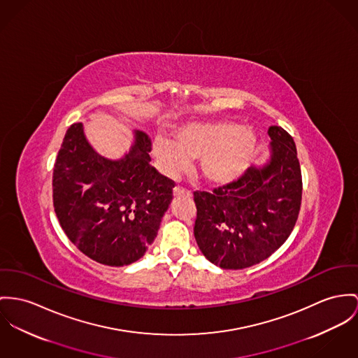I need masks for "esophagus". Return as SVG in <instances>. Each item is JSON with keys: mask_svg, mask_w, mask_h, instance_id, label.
<instances>
[{"mask_svg": "<svg viewBox=\"0 0 358 358\" xmlns=\"http://www.w3.org/2000/svg\"><path fill=\"white\" fill-rule=\"evenodd\" d=\"M173 192H174V196H180V194H188V196H191V194H192L191 191H188V189H185V188H182V187H180V185L174 187Z\"/></svg>", "mask_w": 358, "mask_h": 358, "instance_id": "34e87169", "label": "esophagus"}]
</instances>
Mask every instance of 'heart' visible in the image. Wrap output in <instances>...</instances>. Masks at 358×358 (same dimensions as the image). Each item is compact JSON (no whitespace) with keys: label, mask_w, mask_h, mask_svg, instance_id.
I'll return each mask as SVG.
<instances>
[{"label":"heart","mask_w":358,"mask_h":358,"mask_svg":"<svg viewBox=\"0 0 358 358\" xmlns=\"http://www.w3.org/2000/svg\"><path fill=\"white\" fill-rule=\"evenodd\" d=\"M174 138L154 141V154L166 173L176 176L200 158V174L213 184L238 178L256 150L255 132L229 121L189 122L176 131Z\"/></svg>","instance_id":"heart-1"}]
</instances>
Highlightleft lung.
<instances>
[{
  "mask_svg": "<svg viewBox=\"0 0 358 358\" xmlns=\"http://www.w3.org/2000/svg\"><path fill=\"white\" fill-rule=\"evenodd\" d=\"M271 161L248 169L213 192L196 191L194 238L224 270H241L271 256L290 236L301 207L303 178L293 138L271 127Z\"/></svg>",
  "mask_w": 358,
  "mask_h": 358,
  "instance_id": "obj_1",
  "label": "left lung"
}]
</instances>
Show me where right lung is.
<instances>
[{
	"mask_svg": "<svg viewBox=\"0 0 358 358\" xmlns=\"http://www.w3.org/2000/svg\"><path fill=\"white\" fill-rule=\"evenodd\" d=\"M152 141L141 131L120 161L98 155L80 122L65 134L53 169L58 222L90 259L111 267L138 260L157 237L176 182L150 165Z\"/></svg>",
	"mask_w": 358,
	"mask_h": 358,
	"instance_id": "1",
	"label": "right lung"
}]
</instances>
